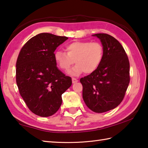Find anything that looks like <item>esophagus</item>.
<instances>
[{"instance_id":"esophagus-1","label":"esophagus","mask_w":148,"mask_h":148,"mask_svg":"<svg viewBox=\"0 0 148 148\" xmlns=\"http://www.w3.org/2000/svg\"><path fill=\"white\" fill-rule=\"evenodd\" d=\"M72 83H76V82H78V80H77L76 78H74V77H72Z\"/></svg>"}]
</instances>
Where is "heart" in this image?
<instances>
[{"mask_svg": "<svg viewBox=\"0 0 148 148\" xmlns=\"http://www.w3.org/2000/svg\"><path fill=\"white\" fill-rule=\"evenodd\" d=\"M66 52L61 50L55 52L53 58L58 66L72 76H77L85 72L91 74L98 69L104 55L103 47L99 42L76 41L66 45Z\"/></svg>", "mask_w": 148, "mask_h": 148, "instance_id": "obj_1", "label": "heart"}]
</instances>
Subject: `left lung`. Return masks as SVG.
Returning <instances> with one entry per match:
<instances>
[{
	"label": "left lung",
	"mask_w": 148,
	"mask_h": 148,
	"mask_svg": "<svg viewBox=\"0 0 148 148\" xmlns=\"http://www.w3.org/2000/svg\"><path fill=\"white\" fill-rule=\"evenodd\" d=\"M104 49L102 62L95 72L80 79L83 99L91 111L105 112L119 106L130 81V62L119 41L110 35L96 34Z\"/></svg>",
	"instance_id": "left-lung-1"
}]
</instances>
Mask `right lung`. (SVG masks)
<instances>
[{"label":"right lung","instance_id":"add662e5","mask_svg":"<svg viewBox=\"0 0 148 148\" xmlns=\"http://www.w3.org/2000/svg\"><path fill=\"white\" fill-rule=\"evenodd\" d=\"M68 37L41 33L26 42L16 63V82L29 109L36 115L55 114L62 103L61 95L72 85L57 67L54 51Z\"/></svg>","mask_w":148,"mask_h":148}]
</instances>
